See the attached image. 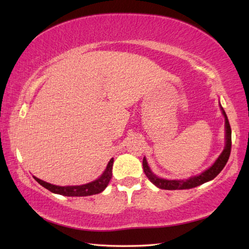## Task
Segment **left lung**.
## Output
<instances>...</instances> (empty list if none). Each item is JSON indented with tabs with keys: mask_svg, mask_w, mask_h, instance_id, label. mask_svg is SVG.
I'll return each mask as SVG.
<instances>
[{
	"mask_svg": "<svg viewBox=\"0 0 249 249\" xmlns=\"http://www.w3.org/2000/svg\"><path fill=\"white\" fill-rule=\"evenodd\" d=\"M221 112H223L225 116V127H226V145L224 151L221 152L219 157L216 160V161L211 166L209 169H206L205 171L200 173L199 176H195L186 179H166V178H160L156 177L154 173L151 171V169L147 165L146 158L143 157V161H142V166H143V171L145 176L150 181L157 186L158 188L161 189H168V190H176V189H189L197 187L199 185L206 183L216 178L223 170L224 167L226 166L227 161L229 160L230 152H231V127L229 124L228 118H227V114L225 112L224 108L220 106Z\"/></svg>",
	"mask_w": 249,
	"mask_h": 249,
	"instance_id": "left-lung-1",
	"label": "left lung"
}]
</instances>
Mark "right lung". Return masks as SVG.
Returning <instances> with one entry per match:
<instances>
[{
  "label": "right lung",
  "mask_w": 249,
  "mask_h": 249,
  "mask_svg": "<svg viewBox=\"0 0 249 249\" xmlns=\"http://www.w3.org/2000/svg\"><path fill=\"white\" fill-rule=\"evenodd\" d=\"M112 166L113 158H111L110 161L108 162L107 168H106V170L97 179L84 185H77V186H56V185L47 183L36 177L33 178L41 185V186L50 190L51 193L67 196V197H84V196L96 195L105 190V188L108 186L111 178H112Z\"/></svg>",
  "instance_id": "add662e5"
}]
</instances>
